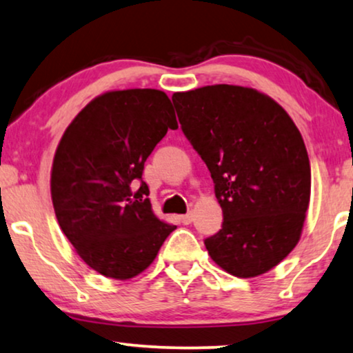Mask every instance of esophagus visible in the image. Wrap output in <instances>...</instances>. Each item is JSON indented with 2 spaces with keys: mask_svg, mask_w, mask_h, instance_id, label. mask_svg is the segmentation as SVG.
Instances as JSON below:
<instances>
[{
  "mask_svg": "<svg viewBox=\"0 0 353 353\" xmlns=\"http://www.w3.org/2000/svg\"><path fill=\"white\" fill-rule=\"evenodd\" d=\"M181 221H182V224H190L192 221H194V214H192V213L182 214V216H181Z\"/></svg>",
  "mask_w": 353,
  "mask_h": 353,
  "instance_id": "34e87169",
  "label": "esophagus"
}]
</instances>
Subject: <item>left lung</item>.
I'll return each instance as SVG.
<instances>
[{
  "label": "left lung",
  "instance_id": "obj_1",
  "mask_svg": "<svg viewBox=\"0 0 353 353\" xmlns=\"http://www.w3.org/2000/svg\"><path fill=\"white\" fill-rule=\"evenodd\" d=\"M172 103L223 210V228L205 241L211 260L237 278L265 274L302 236L312 190L302 134L250 87L206 85L174 93Z\"/></svg>",
  "mask_w": 353,
  "mask_h": 353
}]
</instances>
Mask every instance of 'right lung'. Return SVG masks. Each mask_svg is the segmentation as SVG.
I'll use <instances>...</instances> for the list:
<instances>
[{"instance_id":"right-lung-1","label":"right lung","mask_w":353,"mask_h":353,"mask_svg":"<svg viewBox=\"0 0 353 353\" xmlns=\"http://www.w3.org/2000/svg\"><path fill=\"white\" fill-rule=\"evenodd\" d=\"M177 129L168 95L154 88L93 98L59 140L51 200L61 231L92 270L125 281L152 265L176 225L153 213L143 164Z\"/></svg>"}]
</instances>
